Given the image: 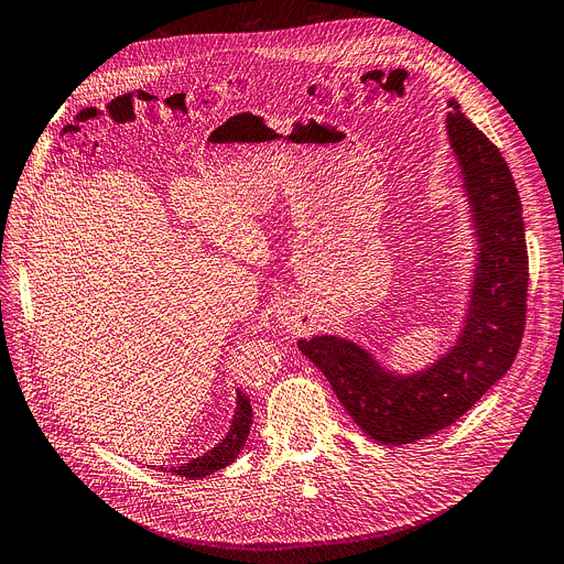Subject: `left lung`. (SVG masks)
<instances>
[{"label":"left lung","mask_w":564,"mask_h":564,"mask_svg":"<svg viewBox=\"0 0 564 564\" xmlns=\"http://www.w3.org/2000/svg\"><path fill=\"white\" fill-rule=\"evenodd\" d=\"M446 131L460 165L478 238V262L463 333L415 373L383 369L337 335L299 340L351 420L381 444H410L452 426L510 369L527 324L529 251L514 178L499 149L448 101Z\"/></svg>","instance_id":"obj_1"}]
</instances>
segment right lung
<instances>
[{
	"label": "right lung",
	"instance_id": "add662e5",
	"mask_svg": "<svg viewBox=\"0 0 564 564\" xmlns=\"http://www.w3.org/2000/svg\"><path fill=\"white\" fill-rule=\"evenodd\" d=\"M236 403H238L236 405V415H234V422H231V429H229L227 437H224L217 446H213L208 454H204V456H199L195 460H187L181 467H172L170 469L172 474L185 476V478H204V476H210L217 469H224L227 465H231L238 458L240 448L247 442L253 412H251L249 397H245L242 392H238Z\"/></svg>",
	"mask_w": 564,
	"mask_h": 564
}]
</instances>
